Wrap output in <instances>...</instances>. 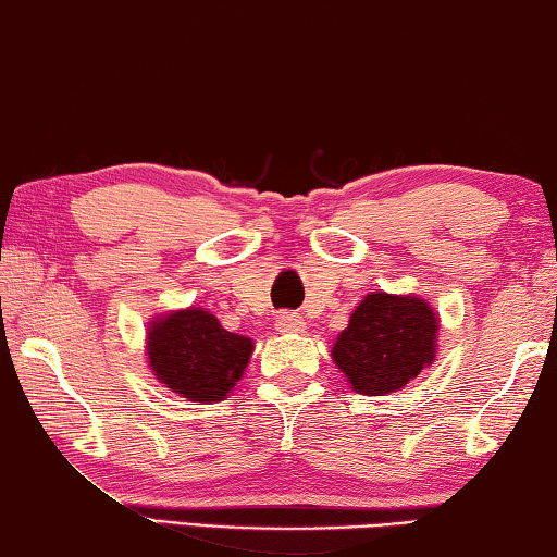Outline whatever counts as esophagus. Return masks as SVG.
<instances>
[{"mask_svg": "<svg viewBox=\"0 0 557 557\" xmlns=\"http://www.w3.org/2000/svg\"><path fill=\"white\" fill-rule=\"evenodd\" d=\"M306 318L300 313H284L276 318V331L278 333H304L306 331Z\"/></svg>", "mask_w": 557, "mask_h": 557, "instance_id": "obj_1", "label": "esophagus"}]
</instances>
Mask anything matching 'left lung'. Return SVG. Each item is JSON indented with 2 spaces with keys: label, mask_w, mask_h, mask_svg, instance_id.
Returning <instances> with one entry per match:
<instances>
[{
  "label": "left lung",
  "mask_w": 557,
  "mask_h": 557,
  "mask_svg": "<svg viewBox=\"0 0 557 557\" xmlns=\"http://www.w3.org/2000/svg\"><path fill=\"white\" fill-rule=\"evenodd\" d=\"M440 315L412 294L370 290L335 338L331 358L358 395L382 397L403 389L436 360Z\"/></svg>",
  "instance_id": "left-lung-1"
}]
</instances>
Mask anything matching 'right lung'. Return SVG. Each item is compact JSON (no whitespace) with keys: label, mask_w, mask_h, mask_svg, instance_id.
I'll return each instance as SVG.
<instances>
[{"label":"right lung","mask_w":557,"mask_h":557,"mask_svg":"<svg viewBox=\"0 0 557 557\" xmlns=\"http://www.w3.org/2000/svg\"><path fill=\"white\" fill-rule=\"evenodd\" d=\"M253 341L222 327L207 308H180L154 315L145 333L148 368L162 387L189 403L224 399L244 377Z\"/></svg>","instance_id":"right-lung-1"}]
</instances>
